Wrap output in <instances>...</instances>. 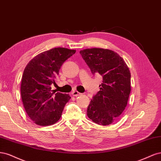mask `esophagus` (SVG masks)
Wrapping results in <instances>:
<instances>
[{
    "instance_id": "esophagus-1",
    "label": "esophagus",
    "mask_w": 161,
    "mask_h": 161,
    "mask_svg": "<svg viewBox=\"0 0 161 161\" xmlns=\"http://www.w3.org/2000/svg\"><path fill=\"white\" fill-rule=\"evenodd\" d=\"M80 95H81V93L78 92L77 91H73V92H72V96H73L76 97V96H80Z\"/></svg>"
}]
</instances>
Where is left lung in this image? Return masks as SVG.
Returning <instances> with one entry per match:
<instances>
[{
    "instance_id": "1",
    "label": "left lung",
    "mask_w": 161,
    "mask_h": 161,
    "mask_svg": "<svg viewBox=\"0 0 161 161\" xmlns=\"http://www.w3.org/2000/svg\"><path fill=\"white\" fill-rule=\"evenodd\" d=\"M93 74H100L102 83L93 97L87 115L93 122L106 126L120 116L131 90L130 72L125 61L114 51L86 49L80 51Z\"/></svg>"
}]
</instances>
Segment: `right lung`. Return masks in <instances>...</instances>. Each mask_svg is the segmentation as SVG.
<instances>
[{
    "label": "right lung",
    "mask_w": 161,
    "mask_h": 161,
    "mask_svg": "<svg viewBox=\"0 0 161 161\" xmlns=\"http://www.w3.org/2000/svg\"><path fill=\"white\" fill-rule=\"evenodd\" d=\"M75 50L53 48L36 55L23 71L20 94L28 116L39 126H50L58 122L70 96L51 90L55 78L64 62Z\"/></svg>",
    "instance_id": "right-lung-1"
}]
</instances>
